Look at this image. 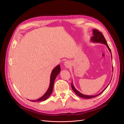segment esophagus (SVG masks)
<instances>
[{"mask_svg": "<svg viewBox=\"0 0 124 124\" xmlns=\"http://www.w3.org/2000/svg\"><path fill=\"white\" fill-rule=\"evenodd\" d=\"M64 66H65V67H66L67 68L69 67L70 66V62L68 61H65V62H64Z\"/></svg>", "mask_w": 124, "mask_h": 124, "instance_id": "esophagus-1", "label": "esophagus"}]
</instances>
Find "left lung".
Returning <instances> with one entry per match:
<instances>
[{"label":"left lung","mask_w":124,"mask_h":124,"mask_svg":"<svg viewBox=\"0 0 124 124\" xmlns=\"http://www.w3.org/2000/svg\"><path fill=\"white\" fill-rule=\"evenodd\" d=\"M91 41L92 42L100 43H102V44H104L106 45L107 46V48H108V49H109V51L111 53V58H112V56L111 49H110V48H109V47L108 45V43H107V41H106L104 35L102 34L101 32H99L97 29H93V36H92L91 38ZM112 78H111V79H112ZM111 81H110V82H111ZM110 83H109V84H110ZM109 84L102 91L101 93H100L99 94H98L96 95H84L83 94L81 93L80 92L78 91L75 87H74V86L73 85V82H72V83H71V86H72V88L73 90L74 91V92H75L80 97L85 98V99H91V98H95V97H97L99 95H100L101 93H102L104 91L106 90V89L107 87H108Z\"/></svg>","instance_id":"1"}]
</instances>
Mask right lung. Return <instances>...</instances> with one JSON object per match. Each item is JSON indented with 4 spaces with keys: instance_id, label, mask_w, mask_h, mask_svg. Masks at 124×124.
<instances>
[{
    "instance_id": "1",
    "label": "right lung",
    "mask_w": 124,
    "mask_h": 124,
    "mask_svg": "<svg viewBox=\"0 0 124 124\" xmlns=\"http://www.w3.org/2000/svg\"><path fill=\"white\" fill-rule=\"evenodd\" d=\"M61 68L60 65H57L56 67H55L52 71V73L50 75V84H49V88L48 89L46 92L44 94L43 96H42L40 98L38 99L34 100H30L32 102H39V101H45L47 98L50 96L52 93L53 87H54V84L55 80L57 77V76L58 75L59 73L60 72Z\"/></svg>"
}]
</instances>
